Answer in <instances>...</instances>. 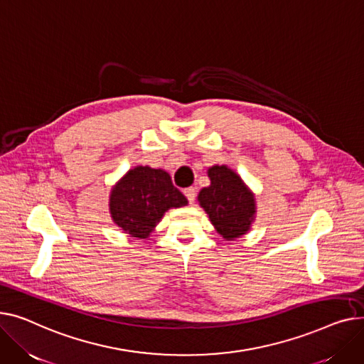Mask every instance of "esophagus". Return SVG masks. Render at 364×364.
<instances>
[{"instance_id":"34e87169","label":"esophagus","mask_w":364,"mask_h":364,"mask_svg":"<svg viewBox=\"0 0 364 364\" xmlns=\"http://www.w3.org/2000/svg\"><path fill=\"white\" fill-rule=\"evenodd\" d=\"M183 194H185V197L188 198L189 204H194V201H196V197H197V191H196V188L189 186V188L183 189Z\"/></svg>"}]
</instances>
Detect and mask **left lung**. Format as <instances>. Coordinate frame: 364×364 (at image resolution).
I'll return each instance as SVG.
<instances>
[{
	"instance_id": "obj_1",
	"label": "left lung",
	"mask_w": 364,
	"mask_h": 364,
	"mask_svg": "<svg viewBox=\"0 0 364 364\" xmlns=\"http://www.w3.org/2000/svg\"><path fill=\"white\" fill-rule=\"evenodd\" d=\"M211 185L198 194L201 207L225 240L240 238L247 233L254 219L255 204L241 178L226 166L208 168Z\"/></svg>"
}]
</instances>
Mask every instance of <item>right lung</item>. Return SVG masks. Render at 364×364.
Wrapping results in <instances>:
<instances>
[{"mask_svg":"<svg viewBox=\"0 0 364 364\" xmlns=\"http://www.w3.org/2000/svg\"><path fill=\"white\" fill-rule=\"evenodd\" d=\"M186 204L188 200L168 173L148 166L129 170L110 194L114 223L136 238H146L166 210Z\"/></svg>","mask_w":364,"mask_h":364,"instance_id":"obj_1","label":"right lung"}]
</instances>
